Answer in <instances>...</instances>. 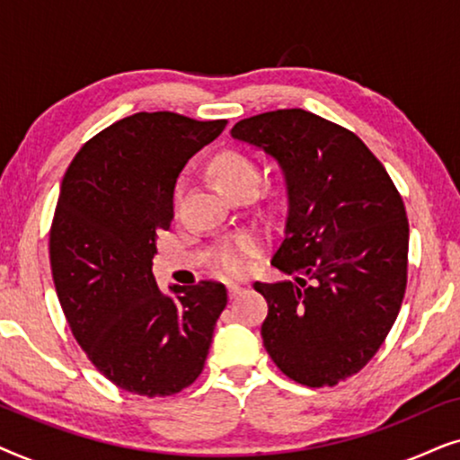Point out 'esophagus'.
I'll return each mask as SVG.
<instances>
[{
	"label": "esophagus",
	"instance_id": "34e87169",
	"mask_svg": "<svg viewBox=\"0 0 460 460\" xmlns=\"http://www.w3.org/2000/svg\"><path fill=\"white\" fill-rule=\"evenodd\" d=\"M243 291H244V288H243L241 285H228V295H230V299L238 297V295H241Z\"/></svg>",
	"mask_w": 460,
	"mask_h": 460
}]
</instances>
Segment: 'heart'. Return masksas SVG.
Wrapping results in <instances>:
<instances>
[{
	"label": "heart",
	"instance_id": "obj_1",
	"mask_svg": "<svg viewBox=\"0 0 460 460\" xmlns=\"http://www.w3.org/2000/svg\"><path fill=\"white\" fill-rule=\"evenodd\" d=\"M213 178L224 192L234 190L244 184H257L260 169L251 156L238 153V150H226L219 153L211 163ZM257 253V243L251 236H241L219 251L217 270L226 276H243L251 266V257Z\"/></svg>",
	"mask_w": 460,
	"mask_h": 460
}]
</instances>
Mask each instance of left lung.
Masks as SVG:
<instances>
[{"label": "left lung", "mask_w": 460, "mask_h": 460, "mask_svg": "<svg viewBox=\"0 0 460 460\" xmlns=\"http://www.w3.org/2000/svg\"><path fill=\"white\" fill-rule=\"evenodd\" d=\"M230 134L279 163L287 188L272 266L293 280L253 285L268 301L263 348L288 379L337 385L376 354L404 299L400 192L360 137L304 109L243 119Z\"/></svg>", "instance_id": "left-lung-1"}]
</instances>
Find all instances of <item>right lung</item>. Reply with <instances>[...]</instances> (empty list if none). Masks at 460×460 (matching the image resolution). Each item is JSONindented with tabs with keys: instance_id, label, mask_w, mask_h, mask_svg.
<instances>
[{
	"instance_id": "obj_1",
	"label": "right lung",
	"mask_w": 460,
	"mask_h": 460,
	"mask_svg": "<svg viewBox=\"0 0 460 460\" xmlns=\"http://www.w3.org/2000/svg\"><path fill=\"white\" fill-rule=\"evenodd\" d=\"M226 123L136 112L93 136L62 180L49 230L56 293L87 358L125 392L161 398L203 373L226 287L161 293L153 257L172 226L178 175Z\"/></svg>"
}]
</instances>
